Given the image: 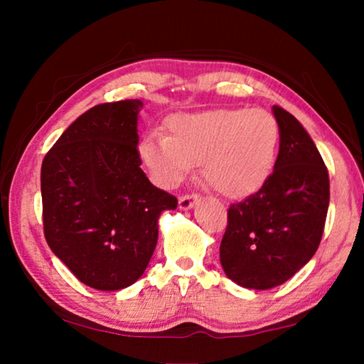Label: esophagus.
Wrapping results in <instances>:
<instances>
[{
    "label": "esophagus",
    "mask_w": 364,
    "mask_h": 364,
    "mask_svg": "<svg viewBox=\"0 0 364 364\" xmlns=\"http://www.w3.org/2000/svg\"><path fill=\"white\" fill-rule=\"evenodd\" d=\"M199 200H200V197L197 194L181 196L180 197V208H181V210H189V208H193Z\"/></svg>",
    "instance_id": "34e87169"
}]
</instances>
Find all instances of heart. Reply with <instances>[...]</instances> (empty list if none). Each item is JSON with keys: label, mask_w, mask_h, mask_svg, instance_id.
I'll return each instance as SVG.
<instances>
[{"label": "heart", "mask_w": 364, "mask_h": 364, "mask_svg": "<svg viewBox=\"0 0 364 364\" xmlns=\"http://www.w3.org/2000/svg\"><path fill=\"white\" fill-rule=\"evenodd\" d=\"M168 136L147 134L138 156L159 186L175 188L202 165L210 186L230 199L260 191L274 168L279 125L264 109H215L178 114L167 122Z\"/></svg>", "instance_id": "obj_1"}]
</instances>
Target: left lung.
<instances>
[{"mask_svg":"<svg viewBox=\"0 0 364 364\" xmlns=\"http://www.w3.org/2000/svg\"><path fill=\"white\" fill-rule=\"evenodd\" d=\"M279 125L274 171L258 193L228 210L220 262L228 278L267 291L291 279L315 255L329 207L328 168L310 134L287 110Z\"/></svg>","mask_w":364,"mask_h":364,"instance_id":"8db88e82","label":"left lung"}]
</instances>
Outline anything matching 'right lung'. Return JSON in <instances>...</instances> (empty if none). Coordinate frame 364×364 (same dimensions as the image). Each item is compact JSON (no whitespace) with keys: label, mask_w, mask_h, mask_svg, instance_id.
Here are the masks:
<instances>
[{"label":"right lung","mask_w":364,"mask_h":364,"mask_svg":"<svg viewBox=\"0 0 364 364\" xmlns=\"http://www.w3.org/2000/svg\"><path fill=\"white\" fill-rule=\"evenodd\" d=\"M141 107L139 100H125L86 110L41 165L49 249L97 291H120L143 276L157 245L160 213L178 205L139 167Z\"/></svg>","instance_id":"add662e5"}]
</instances>
